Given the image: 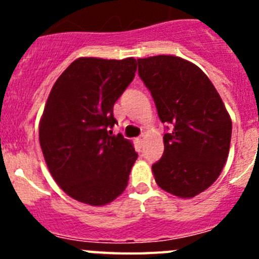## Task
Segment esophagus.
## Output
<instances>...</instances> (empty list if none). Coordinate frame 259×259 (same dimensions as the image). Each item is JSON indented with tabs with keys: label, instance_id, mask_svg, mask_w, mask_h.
<instances>
[{
	"label": "esophagus",
	"instance_id": "34e87169",
	"mask_svg": "<svg viewBox=\"0 0 259 259\" xmlns=\"http://www.w3.org/2000/svg\"><path fill=\"white\" fill-rule=\"evenodd\" d=\"M136 144L139 146H144V144H145V139H144V137H139V139H136Z\"/></svg>",
	"mask_w": 259,
	"mask_h": 259
}]
</instances>
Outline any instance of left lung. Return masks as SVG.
Instances as JSON below:
<instances>
[{
    "instance_id": "8db88e82",
    "label": "left lung",
    "mask_w": 259,
    "mask_h": 259,
    "mask_svg": "<svg viewBox=\"0 0 259 259\" xmlns=\"http://www.w3.org/2000/svg\"><path fill=\"white\" fill-rule=\"evenodd\" d=\"M139 75L154 98L158 115L172 125L164 152L152 166L159 188L193 198L218 179L228 158L232 120L206 74L171 54L139 58Z\"/></svg>"
}]
</instances>
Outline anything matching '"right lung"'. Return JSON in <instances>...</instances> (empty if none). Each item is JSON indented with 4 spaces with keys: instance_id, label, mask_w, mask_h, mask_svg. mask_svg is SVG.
Instances as JSON below:
<instances>
[{
    "instance_id": "add662e5",
    "label": "right lung",
    "mask_w": 259,
    "mask_h": 259,
    "mask_svg": "<svg viewBox=\"0 0 259 259\" xmlns=\"http://www.w3.org/2000/svg\"><path fill=\"white\" fill-rule=\"evenodd\" d=\"M136 70L132 57H80L50 91L38 124L41 150L59 188L79 202L104 206L127 187L137 154L132 141L113 135V107Z\"/></svg>"
}]
</instances>
